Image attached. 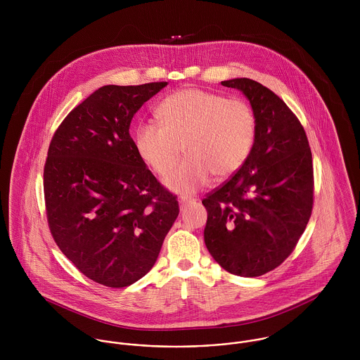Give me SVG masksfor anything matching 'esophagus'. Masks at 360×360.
Returning a JSON list of instances; mask_svg holds the SVG:
<instances>
[{"label": "esophagus", "instance_id": "esophagus-1", "mask_svg": "<svg viewBox=\"0 0 360 360\" xmlns=\"http://www.w3.org/2000/svg\"><path fill=\"white\" fill-rule=\"evenodd\" d=\"M179 202H180V206H184L186 204H188V202H194V198H191V197H181Z\"/></svg>", "mask_w": 360, "mask_h": 360}]
</instances>
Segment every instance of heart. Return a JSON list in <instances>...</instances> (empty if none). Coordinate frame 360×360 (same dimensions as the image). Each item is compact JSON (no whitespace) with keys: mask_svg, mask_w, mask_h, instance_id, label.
<instances>
[{"mask_svg":"<svg viewBox=\"0 0 360 360\" xmlns=\"http://www.w3.org/2000/svg\"><path fill=\"white\" fill-rule=\"evenodd\" d=\"M160 123L141 122L134 133L140 158L165 184L179 193H193L209 180L236 174L252 151L257 116L244 100L187 87L167 96L156 108Z\"/></svg>","mask_w":360,"mask_h":360,"instance_id":"b5f03b06","label":"heart"}]
</instances>
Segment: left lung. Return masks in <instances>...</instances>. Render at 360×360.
Segmentation results:
<instances>
[{
    "label": "left lung",
    "mask_w": 360,
    "mask_h": 360,
    "mask_svg": "<svg viewBox=\"0 0 360 360\" xmlns=\"http://www.w3.org/2000/svg\"><path fill=\"white\" fill-rule=\"evenodd\" d=\"M250 100L257 137L243 167L202 204L206 248L229 273L257 277L295 250L313 207V163L304 126L285 103L255 80L221 82Z\"/></svg>",
    "instance_id": "left-lung-1"
}]
</instances>
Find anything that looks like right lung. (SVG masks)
<instances>
[{
  "label": "right lung",
  "instance_id": "right-lung-1",
  "mask_svg": "<svg viewBox=\"0 0 360 360\" xmlns=\"http://www.w3.org/2000/svg\"><path fill=\"white\" fill-rule=\"evenodd\" d=\"M165 86H103L69 112L50 143L52 238L80 273L110 288L153 269L179 214L177 195L156 180L129 133L134 113Z\"/></svg>",
  "mask_w": 360,
  "mask_h": 360
}]
</instances>
